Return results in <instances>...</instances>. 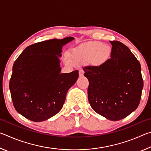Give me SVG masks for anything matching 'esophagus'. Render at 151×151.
Wrapping results in <instances>:
<instances>
[{"label": "esophagus", "mask_w": 151, "mask_h": 151, "mask_svg": "<svg viewBox=\"0 0 151 151\" xmlns=\"http://www.w3.org/2000/svg\"><path fill=\"white\" fill-rule=\"evenodd\" d=\"M84 75V71L83 70H79V76H83Z\"/></svg>", "instance_id": "34e87169"}]
</instances>
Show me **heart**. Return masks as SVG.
Returning a JSON list of instances; mask_svg holds the SVG:
<instances>
[{
    "instance_id": "heart-1",
    "label": "heart",
    "mask_w": 151,
    "mask_h": 151,
    "mask_svg": "<svg viewBox=\"0 0 151 151\" xmlns=\"http://www.w3.org/2000/svg\"><path fill=\"white\" fill-rule=\"evenodd\" d=\"M111 54V48L103 42H96L87 43L74 48L71 52V57L73 61L82 63L91 60L96 64L103 63L109 59ZM66 63H71L70 57L66 55Z\"/></svg>"
}]
</instances>
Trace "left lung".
Masks as SVG:
<instances>
[{"label": "left lung", "instance_id": "obj_1", "mask_svg": "<svg viewBox=\"0 0 151 151\" xmlns=\"http://www.w3.org/2000/svg\"><path fill=\"white\" fill-rule=\"evenodd\" d=\"M111 58L98 66L83 68L88 78V99L94 111L111 121H119L137 109L143 80L140 63L126 45L116 40Z\"/></svg>", "mask_w": 151, "mask_h": 151}]
</instances>
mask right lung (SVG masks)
<instances>
[{
	"instance_id": "right-lung-1",
	"label": "right lung",
	"mask_w": 151,
	"mask_h": 151,
	"mask_svg": "<svg viewBox=\"0 0 151 151\" xmlns=\"http://www.w3.org/2000/svg\"><path fill=\"white\" fill-rule=\"evenodd\" d=\"M74 39H51L27 47L12 66L9 88L16 111L27 119L41 122L63 108L66 93L78 78V70L60 73L64 45Z\"/></svg>"
}]
</instances>
